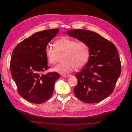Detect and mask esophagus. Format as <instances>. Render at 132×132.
<instances>
[{"label":"esophagus","mask_w":132,"mask_h":132,"mask_svg":"<svg viewBox=\"0 0 132 132\" xmlns=\"http://www.w3.org/2000/svg\"><path fill=\"white\" fill-rule=\"evenodd\" d=\"M71 76V74H62V76L64 77H68Z\"/></svg>","instance_id":"1"}]
</instances>
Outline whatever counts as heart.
<instances>
[{
    "label": "heart",
    "mask_w": 132,
    "mask_h": 132,
    "mask_svg": "<svg viewBox=\"0 0 132 132\" xmlns=\"http://www.w3.org/2000/svg\"><path fill=\"white\" fill-rule=\"evenodd\" d=\"M54 45L55 47L47 45L45 47L48 63L55 64L59 55H62L63 62L52 68V71L62 74L68 73L74 68L76 69L82 68L89 59V48L84 42H76L75 40L63 37L57 40Z\"/></svg>",
    "instance_id": "b5f03b06"
}]
</instances>
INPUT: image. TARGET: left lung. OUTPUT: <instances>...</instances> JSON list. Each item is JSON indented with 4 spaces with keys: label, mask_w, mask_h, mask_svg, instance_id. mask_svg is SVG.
<instances>
[{
    "label": "left lung",
    "mask_w": 132,
    "mask_h": 132,
    "mask_svg": "<svg viewBox=\"0 0 132 132\" xmlns=\"http://www.w3.org/2000/svg\"><path fill=\"white\" fill-rule=\"evenodd\" d=\"M66 34L85 43L89 50L87 63L75 74L78 82L74 89L75 96L88 103L103 100L112 94L121 74L117 48L110 41L90 31L71 30Z\"/></svg>",
    "instance_id": "left-lung-1"
}]
</instances>
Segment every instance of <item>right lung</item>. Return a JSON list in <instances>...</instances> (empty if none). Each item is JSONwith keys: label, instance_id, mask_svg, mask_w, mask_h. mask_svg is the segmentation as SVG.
Here are the masks:
<instances>
[{"label": "right lung", "instance_id": "add662e5", "mask_svg": "<svg viewBox=\"0 0 132 132\" xmlns=\"http://www.w3.org/2000/svg\"><path fill=\"white\" fill-rule=\"evenodd\" d=\"M59 31L55 29L36 32L20 43L12 52L11 75L19 94L28 101L42 103L53 93L60 75L55 72L43 73L49 69L45 49Z\"/></svg>", "mask_w": 132, "mask_h": 132}]
</instances>
